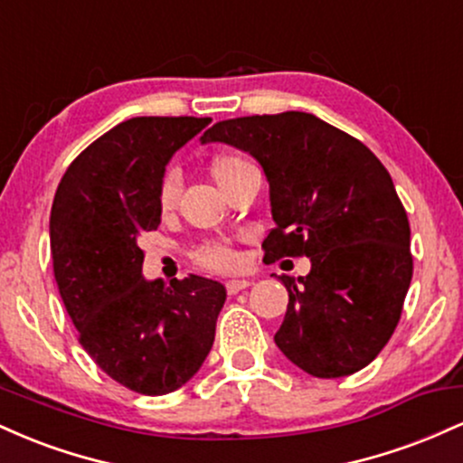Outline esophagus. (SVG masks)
<instances>
[{
	"label": "esophagus",
	"mask_w": 463,
	"mask_h": 463,
	"mask_svg": "<svg viewBox=\"0 0 463 463\" xmlns=\"http://www.w3.org/2000/svg\"><path fill=\"white\" fill-rule=\"evenodd\" d=\"M250 287V280H228L226 283V291L231 296H235V294H239V291L241 289H248Z\"/></svg>",
	"instance_id": "esophagus-1"
}]
</instances>
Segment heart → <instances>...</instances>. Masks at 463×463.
Listing matches in <instances>:
<instances>
[{"label":"heart","instance_id":"obj_1","mask_svg":"<svg viewBox=\"0 0 463 463\" xmlns=\"http://www.w3.org/2000/svg\"><path fill=\"white\" fill-rule=\"evenodd\" d=\"M248 158L239 156V154H217V156L211 161V176L220 189L224 191L232 180L237 178L239 172L250 167ZM178 200V180L174 174H167L163 178L161 187H158V209L161 213H169V211L176 206ZM194 261L202 265L206 269H213V272H228V269L237 268V252L228 243L222 241H206L194 252Z\"/></svg>","mask_w":463,"mask_h":463}]
</instances>
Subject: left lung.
Returning a JSON list of instances; mask_svg holds the SVG:
<instances>
[{"label": "left lung", "instance_id": "left-lung-1", "mask_svg": "<svg viewBox=\"0 0 463 463\" xmlns=\"http://www.w3.org/2000/svg\"><path fill=\"white\" fill-rule=\"evenodd\" d=\"M206 141L261 163L276 224L263 261L311 259L298 283L280 276L289 305L276 346L317 379L365 368L390 342L413 274L405 206L383 163L359 139L298 110L217 121Z\"/></svg>", "mask_w": 463, "mask_h": 463}]
</instances>
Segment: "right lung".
Masks as SVG:
<instances>
[{
    "label": "right lung",
    "mask_w": 463,
    "mask_h": 463,
    "mask_svg": "<svg viewBox=\"0 0 463 463\" xmlns=\"http://www.w3.org/2000/svg\"><path fill=\"white\" fill-rule=\"evenodd\" d=\"M211 117H132L67 167L50 217L54 279L82 348L146 396L183 387L215 339L224 285L189 274L146 280L143 232L161 224L165 165Z\"/></svg>",
    "instance_id": "add662e5"
}]
</instances>
